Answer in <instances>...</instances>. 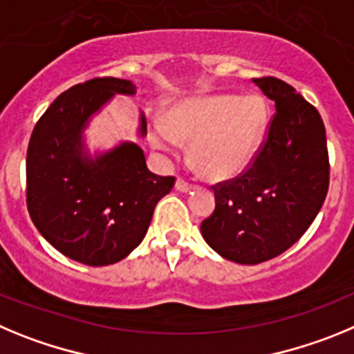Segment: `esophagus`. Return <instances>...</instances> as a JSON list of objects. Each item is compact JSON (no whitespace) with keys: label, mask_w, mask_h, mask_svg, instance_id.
I'll use <instances>...</instances> for the list:
<instances>
[{"label":"esophagus","mask_w":354,"mask_h":354,"mask_svg":"<svg viewBox=\"0 0 354 354\" xmlns=\"http://www.w3.org/2000/svg\"><path fill=\"white\" fill-rule=\"evenodd\" d=\"M174 189L178 190V192H190L192 190V185L187 183L185 180H176V185H174Z\"/></svg>","instance_id":"1"}]
</instances>
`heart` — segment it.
Listing matches in <instances>:
<instances>
[{"label": "heart", "mask_w": 354, "mask_h": 354, "mask_svg": "<svg viewBox=\"0 0 354 354\" xmlns=\"http://www.w3.org/2000/svg\"><path fill=\"white\" fill-rule=\"evenodd\" d=\"M266 120V104L256 95H197L174 104L167 120L155 116L149 141L167 155H178L183 142H190V158L205 176L224 181L243 173L254 160Z\"/></svg>", "instance_id": "b5f03b06"}]
</instances>
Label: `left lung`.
Wrapping results in <instances>:
<instances>
[{
  "mask_svg": "<svg viewBox=\"0 0 354 354\" xmlns=\"http://www.w3.org/2000/svg\"><path fill=\"white\" fill-rule=\"evenodd\" d=\"M275 106L268 136L241 176L213 187L201 234L218 256L259 264L286 252L314 222L328 192L326 130L314 106L277 77L252 79Z\"/></svg>",
  "mask_w": 354,
  "mask_h": 354,
  "instance_id": "1",
  "label": "left lung"
}]
</instances>
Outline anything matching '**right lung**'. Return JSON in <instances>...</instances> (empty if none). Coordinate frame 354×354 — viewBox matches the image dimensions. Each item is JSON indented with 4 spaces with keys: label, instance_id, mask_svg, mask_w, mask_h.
I'll list each match as a JSON object with an SVG mask.
<instances>
[{
    "label": "right lung",
    "instance_id": "1",
    "mask_svg": "<svg viewBox=\"0 0 354 354\" xmlns=\"http://www.w3.org/2000/svg\"><path fill=\"white\" fill-rule=\"evenodd\" d=\"M114 95H136L132 81L98 77L63 91L35 125L26 155L31 221L56 250L88 266L125 259L146 236L173 176L148 169L132 141L91 155L84 130ZM139 136L146 118L139 116Z\"/></svg>",
    "mask_w": 354,
    "mask_h": 354
}]
</instances>
